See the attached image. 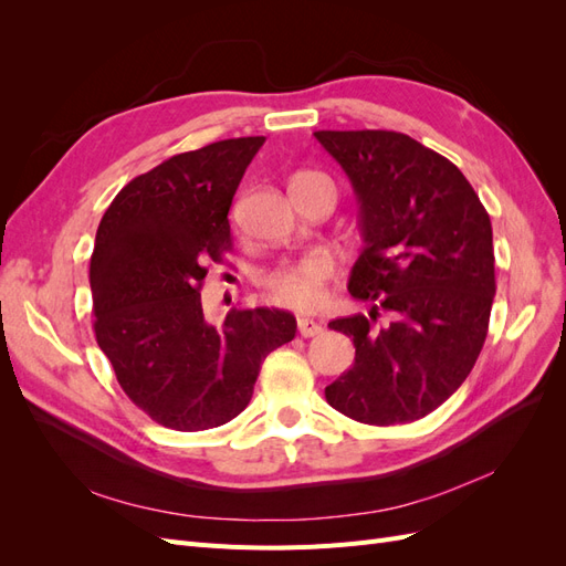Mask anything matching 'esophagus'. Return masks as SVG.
<instances>
[{
    "label": "esophagus",
    "instance_id": "34e87169",
    "mask_svg": "<svg viewBox=\"0 0 566 566\" xmlns=\"http://www.w3.org/2000/svg\"><path fill=\"white\" fill-rule=\"evenodd\" d=\"M297 333L302 337H316L323 333V328H321V323H316L312 318H297Z\"/></svg>",
    "mask_w": 566,
    "mask_h": 566
}]
</instances>
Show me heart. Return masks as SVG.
<instances>
[{
    "label": "heart",
    "mask_w": 566,
    "mask_h": 566,
    "mask_svg": "<svg viewBox=\"0 0 566 566\" xmlns=\"http://www.w3.org/2000/svg\"><path fill=\"white\" fill-rule=\"evenodd\" d=\"M297 177H316L321 175H297ZM328 181V179H325ZM335 264L328 254L310 252L300 256L295 262H285L279 269L266 273L262 287L269 302L285 310L295 312H312L325 297V283L333 279Z\"/></svg>",
    "instance_id": "1"
}]
</instances>
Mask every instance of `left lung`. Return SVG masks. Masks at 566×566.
<instances>
[{"label":"left lung","instance_id":"left-lung-1","mask_svg":"<svg viewBox=\"0 0 566 566\" xmlns=\"http://www.w3.org/2000/svg\"><path fill=\"white\" fill-rule=\"evenodd\" d=\"M314 136L356 193L364 250L349 293L370 304L328 323L352 337L356 356L325 399L366 424L420 420L465 382L484 347L495 295L491 219L460 169L406 134Z\"/></svg>","mask_w":566,"mask_h":566}]
</instances>
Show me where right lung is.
Returning a JSON list of instances; mask_svg holds the SVG:
<instances>
[{
	"label": "right lung",
	"mask_w": 566,
	"mask_h": 566,
	"mask_svg": "<svg viewBox=\"0 0 566 566\" xmlns=\"http://www.w3.org/2000/svg\"><path fill=\"white\" fill-rule=\"evenodd\" d=\"M264 136L179 153L132 179L96 231L94 333L119 387L163 427L198 432L250 403L266 354L295 337L290 312L202 314L208 266L231 250L229 208Z\"/></svg>",
	"instance_id": "1"
}]
</instances>
